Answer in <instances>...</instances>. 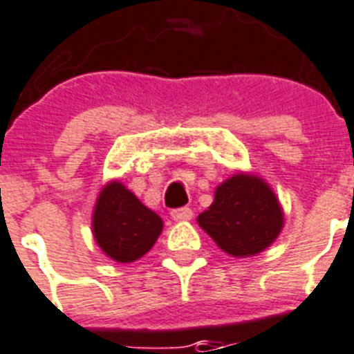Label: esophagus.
Masks as SVG:
<instances>
[{"label":"esophagus","mask_w":354,"mask_h":354,"mask_svg":"<svg viewBox=\"0 0 354 354\" xmlns=\"http://www.w3.org/2000/svg\"><path fill=\"white\" fill-rule=\"evenodd\" d=\"M171 216L176 222H185L193 218V209L191 207H180V209H172Z\"/></svg>","instance_id":"1"}]
</instances>
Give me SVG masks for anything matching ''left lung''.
I'll return each instance as SVG.
<instances>
[{
    "instance_id": "left-lung-1",
    "label": "left lung",
    "mask_w": 354,
    "mask_h": 354,
    "mask_svg": "<svg viewBox=\"0 0 354 354\" xmlns=\"http://www.w3.org/2000/svg\"><path fill=\"white\" fill-rule=\"evenodd\" d=\"M198 224L227 255L250 257L277 239L285 215L263 178L239 172L216 187L215 200L200 213Z\"/></svg>"
}]
</instances>
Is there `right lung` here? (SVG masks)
Masks as SVG:
<instances>
[{
	"instance_id": "obj_1",
	"label": "right lung",
	"mask_w": 354,
	"mask_h": 354,
	"mask_svg": "<svg viewBox=\"0 0 354 354\" xmlns=\"http://www.w3.org/2000/svg\"><path fill=\"white\" fill-rule=\"evenodd\" d=\"M93 236L108 257L133 263L158 241L163 221L138 200L121 182L106 183L93 209Z\"/></svg>"
}]
</instances>
